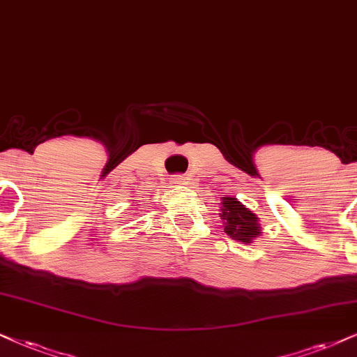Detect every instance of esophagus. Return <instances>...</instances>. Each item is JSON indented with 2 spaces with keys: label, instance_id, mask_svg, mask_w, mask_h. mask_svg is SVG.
<instances>
[{
  "label": "esophagus",
  "instance_id": "1",
  "mask_svg": "<svg viewBox=\"0 0 357 357\" xmlns=\"http://www.w3.org/2000/svg\"><path fill=\"white\" fill-rule=\"evenodd\" d=\"M189 181H191V178L186 174H176L173 178V183L178 184V186H188Z\"/></svg>",
  "mask_w": 357,
  "mask_h": 357
}]
</instances>
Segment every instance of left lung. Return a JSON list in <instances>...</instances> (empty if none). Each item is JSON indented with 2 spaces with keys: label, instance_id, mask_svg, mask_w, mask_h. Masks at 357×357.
<instances>
[{
  "label": "left lung",
  "instance_id": "obj_1",
  "mask_svg": "<svg viewBox=\"0 0 357 357\" xmlns=\"http://www.w3.org/2000/svg\"><path fill=\"white\" fill-rule=\"evenodd\" d=\"M219 218L222 219L224 232L232 241L242 243H254L261 234L259 218L254 211L245 207L236 196L222 197L219 209Z\"/></svg>",
  "mask_w": 357,
  "mask_h": 357
}]
</instances>
